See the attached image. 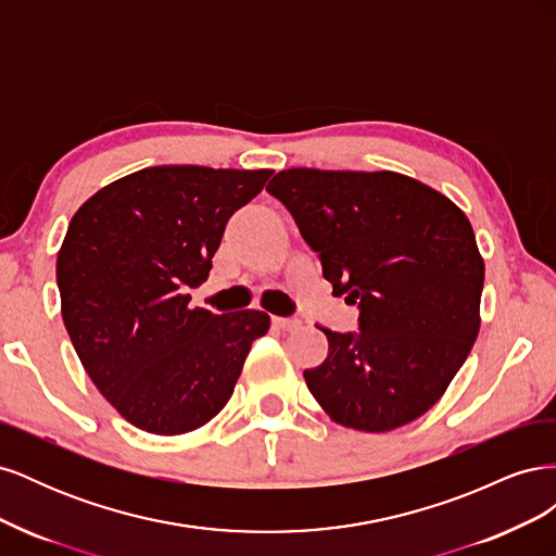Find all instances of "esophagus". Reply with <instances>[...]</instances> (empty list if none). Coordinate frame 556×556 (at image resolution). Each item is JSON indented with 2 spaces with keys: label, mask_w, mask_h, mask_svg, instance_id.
Listing matches in <instances>:
<instances>
[{
  "label": "esophagus",
  "mask_w": 556,
  "mask_h": 556,
  "mask_svg": "<svg viewBox=\"0 0 556 556\" xmlns=\"http://www.w3.org/2000/svg\"><path fill=\"white\" fill-rule=\"evenodd\" d=\"M271 323H274L278 329H296V327H299V319H296V317H280V315H274Z\"/></svg>",
  "instance_id": "obj_1"
}]
</instances>
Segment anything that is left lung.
<instances>
[{
  "label": "left lung",
  "mask_w": 556,
  "mask_h": 556,
  "mask_svg": "<svg viewBox=\"0 0 556 556\" xmlns=\"http://www.w3.org/2000/svg\"><path fill=\"white\" fill-rule=\"evenodd\" d=\"M294 217L359 331L323 329L327 359L304 371L336 422L392 431L427 413L480 329L484 264L468 217L394 172L288 169L266 185Z\"/></svg>",
  "instance_id": "8db88e82"
}]
</instances>
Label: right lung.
<instances>
[{
	"mask_svg": "<svg viewBox=\"0 0 556 556\" xmlns=\"http://www.w3.org/2000/svg\"><path fill=\"white\" fill-rule=\"evenodd\" d=\"M274 172L150 166L99 190L58 255L62 319L97 390L150 433L199 429L233 392L262 311L190 308L229 217Z\"/></svg>",
	"mask_w": 556,
	"mask_h": 556,
	"instance_id": "add662e5",
	"label": "right lung"
}]
</instances>
